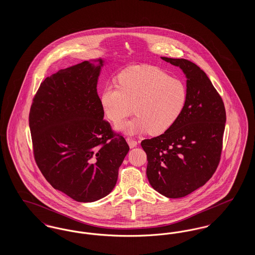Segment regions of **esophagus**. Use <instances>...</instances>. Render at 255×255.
Segmentation results:
<instances>
[{"mask_svg": "<svg viewBox=\"0 0 255 255\" xmlns=\"http://www.w3.org/2000/svg\"><path fill=\"white\" fill-rule=\"evenodd\" d=\"M126 140H127L128 144L130 146V148H133V147H135V146L137 145V142H136L134 139H133V138L127 137V138H126Z\"/></svg>", "mask_w": 255, "mask_h": 255, "instance_id": "34e87169", "label": "esophagus"}]
</instances>
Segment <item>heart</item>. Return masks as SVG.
Wrapping results in <instances>:
<instances>
[{"label":"heart","mask_w":255,"mask_h":255,"mask_svg":"<svg viewBox=\"0 0 255 255\" xmlns=\"http://www.w3.org/2000/svg\"><path fill=\"white\" fill-rule=\"evenodd\" d=\"M186 101L181 80L155 66H133L119 75V86L106 87L100 97L101 107L115 124L132 114L136 116L117 128L126 133H163L180 117Z\"/></svg>","instance_id":"1"}]
</instances>
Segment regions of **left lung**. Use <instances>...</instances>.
I'll list each match as a JSON object with an SVG mask.
<instances>
[{"label": "left lung", "instance_id": "1", "mask_svg": "<svg viewBox=\"0 0 255 255\" xmlns=\"http://www.w3.org/2000/svg\"><path fill=\"white\" fill-rule=\"evenodd\" d=\"M186 77V101L176 122L160 135L144 139L146 175L167 198H182L203 186L218 167L226 110L206 73L186 59L161 57Z\"/></svg>", "mask_w": 255, "mask_h": 255}]
</instances>
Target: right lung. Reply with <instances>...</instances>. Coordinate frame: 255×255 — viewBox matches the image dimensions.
I'll return each mask as SVG.
<instances>
[{"label": "right lung", "instance_id": "right-lung-1", "mask_svg": "<svg viewBox=\"0 0 255 255\" xmlns=\"http://www.w3.org/2000/svg\"><path fill=\"white\" fill-rule=\"evenodd\" d=\"M84 61L47 77L29 112L33 154L51 186L76 202L91 203L114 189L129 152L116 133L97 95L104 60Z\"/></svg>", "mask_w": 255, "mask_h": 255}]
</instances>
